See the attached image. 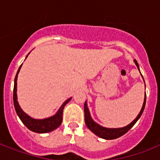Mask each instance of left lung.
Masks as SVG:
<instances>
[{
	"label": "left lung",
	"mask_w": 160,
	"mask_h": 160,
	"mask_svg": "<svg viewBox=\"0 0 160 160\" xmlns=\"http://www.w3.org/2000/svg\"><path fill=\"white\" fill-rule=\"evenodd\" d=\"M134 63H135V65H136L137 67H138V69H139V65H138V63H137V60H134ZM145 102H146V94H145V97H144V104H143V107H142V109L141 110H140V112H139V114H138V116L136 117V119H134L133 122H131L130 124H128L127 126L123 127V128H119V129H107V128L100 126V125H99L98 124H96V123L91 119L90 112H89V109H88L87 108V105H86V102H85V106H84V109H85V124L87 125L88 128H89L93 133H95L97 136L100 137V138H102V139H117V138H119V137L124 135V134H126L127 132L129 131V129L134 126V124H135L137 122V120L140 118L142 113L144 111V106H145Z\"/></svg>",
	"instance_id": "obj_1"
}]
</instances>
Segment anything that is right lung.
<instances>
[{"instance_id":"1","label":"right lung","mask_w":160,"mask_h":160,"mask_svg":"<svg viewBox=\"0 0 160 160\" xmlns=\"http://www.w3.org/2000/svg\"><path fill=\"white\" fill-rule=\"evenodd\" d=\"M28 56V55H27ZM21 65L19 67V70L16 73V77H15V83H14V90H13V101H14V106H15V109H16V114H18L19 118L21 119L25 125L30 130L36 133H48L51 132L54 129H57L58 127L60 126L61 123H62V115H63V109L65 105L67 104L71 98L68 99L67 100H65V102L63 103V105L60 106L58 112L52 117L47 118V119H35L33 118H31L28 116L26 113H24L23 110L21 109V107L19 105L18 101H17V95H16V85H17V75L20 71Z\"/></svg>"}]
</instances>
